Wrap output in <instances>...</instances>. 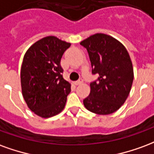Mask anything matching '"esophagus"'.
<instances>
[{"instance_id": "34e87169", "label": "esophagus", "mask_w": 154, "mask_h": 154, "mask_svg": "<svg viewBox=\"0 0 154 154\" xmlns=\"http://www.w3.org/2000/svg\"><path fill=\"white\" fill-rule=\"evenodd\" d=\"M82 83H83V79H82L81 78L79 79V80H77V81L75 82V85H81Z\"/></svg>"}]
</instances>
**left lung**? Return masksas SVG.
Segmentation results:
<instances>
[{
    "label": "left lung",
    "instance_id": "left-lung-1",
    "mask_svg": "<svg viewBox=\"0 0 154 154\" xmlns=\"http://www.w3.org/2000/svg\"><path fill=\"white\" fill-rule=\"evenodd\" d=\"M87 49L92 74L98 77L90 83L85 106L92 112L107 115L122 106L130 94L134 71L124 46L111 36L96 33L80 42Z\"/></svg>",
    "mask_w": 154,
    "mask_h": 154
}]
</instances>
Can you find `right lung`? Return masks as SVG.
Here are the masks:
<instances>
[{"instance_id":"add662e5","label":"right lung","mask_w":154,"mask_h":154,"mask_svg":"<svg viewBox=\"0 0 154 154\" xmlns=\"http://www.w3.org/2000/svg\"><path fill=\"white\" fill-rule=\"evenodd\" d=\"M70 43L49 36L32 45L23 57L20 79L22 94L29 109L43 118L65 107L70 85L62 76L60 59Z\"/></svg>"}]
</instances>
